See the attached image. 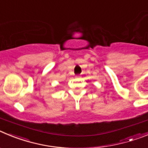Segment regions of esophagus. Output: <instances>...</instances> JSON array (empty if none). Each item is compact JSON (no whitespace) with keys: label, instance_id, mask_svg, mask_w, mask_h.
I'll return each instance as SVG.
<instances>
[{"label":"esophagus","instance_id":"esophagus-1","mask_svg":"<svg viewBox=\"0 0 148 148\" xmlns=\"http://www.w3.org/2000/svg\"><path fill=\"white\" fill-rule=\"evenodd\" d=\"M80 78L79 75H75V78Z\"/></svg>","mask_w":148,"mask_h":148}]
</instances>
